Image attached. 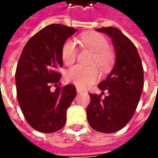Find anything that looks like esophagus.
<instances>
[{"instance_id":"obj_1","label":"esophagus","mask_w":158,"mask_h":158,"mask_svg":"<svg viewBox=\"0 0 158 158\" xmlns=\"http://www.w3.org/2000/svg\"><path fill=\"white\" fill-rule=\"evenodd\" d=\"M81 91H82V90H81L80 88H77V93H81Z\"/></svg>"}]
</instances>
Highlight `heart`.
<instances>
[{"label":"heart","mask_w":158,"mask_h":158,"mask_svg":"<svg viewBox=\"0 0 158 158\" xmlns=\"http://www.w3.org/2000/svg\"><path fill=\"white\" fill-rule=\"evenodd\" d=\"M81 41L86 47L94 52L92 59L93 64H96L102 69H106L112 64L114 59L113 52L109 50V44L106 39L102 34L89 31L81 36ZM77 47L76 43L71 40L65 41L61 51L63 62L66 65H71L77 59ZM99 78V71L94 66L76 65L70 68L65 74V79L77 87L84 88L90 85Z\"/></svg>","instance_id":"heart-1"}]
</instances>
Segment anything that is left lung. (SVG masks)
Returning a JSON list of instances; mask_svg holds the SVG:
<instances>
[{
    "label": "left lung",
    "mask_w": 158,
    "mask_h": 158,
    "mask_svg": "<svg viewBox=\"0 0 158 158\" xmlns=\"http://www.w3.org/2000/svg\"><path fill=\"white\" fill-rule=\"evenodd\" d=\"M96 31L104 32L113 40L116 61L106 80L98 87L108 91L101 94H89L90 102L87 117L95 131L113 133L119 131L130 121L135 113L143 87V69L134 44L116 27H102Z\"/></svg>",
    "instance_id": "8db88e82"
}]
</instances>
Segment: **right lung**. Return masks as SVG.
<instances>
[{"label": "right lung", "mask_w": 158, "mask_h": 158, "mask_svg": "<svg viewBox=\"0 0 158 158\" xmlns=\"http://www.w3.org/2000/svg\"><path fill=\"white\" fill-rule=\"evenodd\" d=\"M76 31L64 25H49L32 36L21 52L15 72L17 99L27 123L36 131L51 133L64 127L77 90L72 84L60 87L56 69L63 67V44ZM52 85L55 91L50 90Z\"/></svg>", "instance_id": "obj_1"}]
</instances>
